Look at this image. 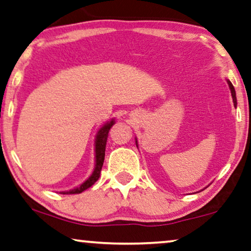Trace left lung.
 <instances>
[{"mask_svg":"<svg viewBox=\"0 0 251 251\" xmlns=\"http://www.w3.org/2000/svg\"><path fill=\"white\" fill-rule=\"evenodd\" d=\"M227 84H229L230 90H231V95H232V99H233L234 107H237V97H235V90H234L233 85H232V83H231L230 81H227ZM136 147H137V141H136Z\"/></svg>","mask_w":251,"mask_h":251,"instance_id":"obj_1","label":"left lung"}]
</instances>
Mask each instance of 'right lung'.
Instances as JSON below:
<instances>
[{
  "label": "right lung",
  "mask_w": 251,
  "mask_h": 251,
  "mask_svg": "<svg viewBox=\"0 0 251 251\" xmlns=\"http://www.w3.org/2000/svg\"><path fill=\"white\" fill-rule=\"evenodd\" d=\"M115 124V121L108 122L107 124H104L101 128L99 129L98 134H97L96 138V167L93 170L92 175L85 180L81 186L76 187L69 192H61V194H80L84 192L85 189H88L89 187H91L95 182L98 180L101 174V168L103 166V160H104V151H106V144H107V138L108 133L111 128V126Z\"/></svg>",
  "instance_id": "right-lung-1"
}]
</instances>
